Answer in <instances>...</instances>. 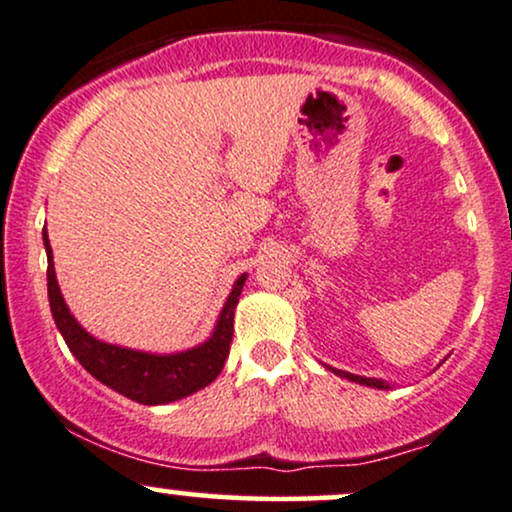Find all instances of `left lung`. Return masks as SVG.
Listing matches in <instances>:
<instances>
[{
  "label": "left lung",
  "mask_w": 512,
  "mask_h": 512,
  "mask_svg": "<svg viewBox=\"0 0 512 512\" xmlns=\"http://www.w3.org/2000/svg\"><path fill=\"white\" fill-rule=\"evenodd\" d=\"M323 366H326L328 371H333L335 376H340V378H347V381H352V383H359V386H369V388H378V390H388V388H390V383H388V381H383V378H366V376L350 374V371H340V369H333V366H328V364H323Z\"/></svg>",
  "instance_id": "left-lung-1"
}]
</instances>
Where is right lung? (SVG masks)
Listing matches in <instances>:
<instances>
[{
  "instance_id": "add662e5",
  "label": "right lung",
  "mask_w": 512,
  "mask_h": 512,
  "mask_svg": "<svg viewBox=\"0 0 512 512\" xmlns=\"http://www.w3.org/2000/svg\"><path fill=\"white\" fill-rule=\"evenodd\" d=\"M42 242H45L47 251V297H50L52 318L57 323L59 333H62L66 347L90 376L98 378L107 388L117 390L124 398L141 402V405H167V402L182 400L186 395H194L196 390L210 386L218 378L227 354H230L234 309H237L246 273L234 280L230 297L222 306L208 340L191 347V350L153 354L122 345H110V342L93 338L76 321L57 285L47 227L42 230Z\"/></svg>"
}]
</instances>
